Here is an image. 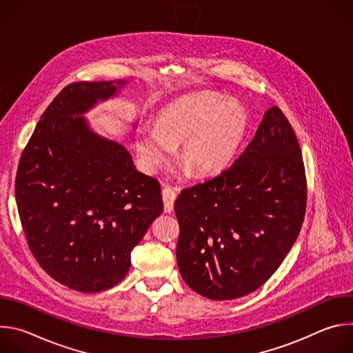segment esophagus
<instances>
[{
  "mask_svg": "<svg viewBox=\"0 0 353 353\" xmlns=\"http://www.w3.org/2000/svg\"><path fill=\"white\" fill-rule=\"evenodd\" d=\"M162 198H163V207L165 212H172L174 208V199H176V192L172 187L165 185L162 190Z\"/></svg>",
  "mask_w": 353,
  "mask_h": 353,
  "instance_id": "esophagus-1",
  "label": "esophagus"
}]
</instances>
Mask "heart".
I'll return each instance as SVG.
<instances>
[{
    "mask_svg": "<svg viewBox=\"0 0 353 353\" xmlns=\"http://www.w3.org/2000/svg\"><path fill=\"white\" fill-rule=\"evenodd\" d=\"M247 117L243 108L219 96L198 94L177 100L163 109L157 125H145L137 135L141 165L155 172L180 143V161L196 176L223 169L243 141Z\"/></svg>",
    "mask_w": 353,
    "mask_h": 353,
    "instance_id": "obj_1",
    "label": "heart"
}]
</instances>
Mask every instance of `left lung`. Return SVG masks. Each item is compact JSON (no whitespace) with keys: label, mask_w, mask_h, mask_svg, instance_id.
<instances>
[{"label":"left lung","mask_w":353,"mask_h":353,"mask_svg":"<svg viewBox=\"0 0 353 353\" xmlns=\"http://www.w3.org/2000/svg\"><path fill=\"white\" fill-rule=\"evenodd\" d=\"M307 181L296 134L278 106L236 162L184 188L174 203L184 282L201 296L230 300L263 286L303 225Z\"/></svg>","instance_id":"left-lung-1"}]
</instances>
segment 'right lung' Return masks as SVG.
<instances>
[{
	"mask_svg": "<svg viewBox=\"0 0 353 353\" xmlns=\"http://www.w3.org/2000/svg\"><path fill=\"white\" fill-rule=\"evenodd\" d=\"M124 83L67 85L41 114L17 170V205L33 257L78 292L117 285L132 248L163 211L159 181L81 117Z\"/></svg>",
	"mask_w": 353,
	"mask_h": 353,
	"instance_id": "obj_1",
	"label": "right lung"
}]
</instances>
